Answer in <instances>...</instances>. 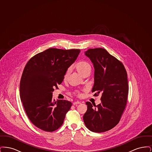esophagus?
I'll list each match as a JSON object with an SVG mask.
<instances>
[{"label":"esophagus","instance_id":"obj_1","mask_svg":"<svg viewBox=\"0 0 152 152\" xmlns=\"http://www.w3.org/2000/svg\"><path fill=\"white\" fill-rule=\"evenodd\" d=\"M81 104V102H80L79 101H75L73 102V105H77V104Z\"/></svg>","mask_w":152,"mask_h":152}]
</instances>
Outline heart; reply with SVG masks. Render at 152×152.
<instances>
[{
	"mask_svg": "<svg viewBox=\"0 0 152 152\" xmlns=\"http://www.w3.org/2000/svg\"><path fill=\"white\" fill-rule=\"evenodd\" d=\"M76 68L77 69V71H78V72L79 73L80 75H82L83 73L86 72L88 69H91V65L87 61H80L76 64ZM69 72H70L69 69L66 71L65 75H64L65 79L68 77Z\"/></svg>",
	"mask_w": 152,
	"mask_h": 152,
	"instance_id": "b5f03b06",
	"label": "heart"
}]
</instances>
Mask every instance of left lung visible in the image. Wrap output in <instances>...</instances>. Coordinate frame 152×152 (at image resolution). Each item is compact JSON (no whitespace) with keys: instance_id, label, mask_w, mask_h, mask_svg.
Instances as JSON below:
<instances>
[{"instance_id":"8db88e82","label":"left lung","mask_w":152,"mask_h":152,"mask_svg":"<svg viewBox=\"0 0 152 152\" xmlns=\"http://www.w3.org/2000/svg\"><path fill=\"white\" fill-rule=\"evenodd\" d=\"M85 55L94 66V84L92 92L101 93L98 105L87 102L84 122L89 130L97 133L110 130L119 123L126 105L128 83L123 64L104 48L89 49Z\"/></svg>"}]
</instances>
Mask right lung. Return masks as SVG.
Wrapping results in <instances>:
<instances>
[{
    "mask_svg": "<svg viewBox=\"0 0 152 152\" xmlns=\"http://www.w3.org/2000/svg\"><path fill=\"white\" fill-rule=\"evenodd\" d=\"M80 50L49 48L31 58L26 65L20 83V95L30 121L36 127L53 132L64 122L72 103L52 99V92L64 78L77 59Z\"/></svg>",
    "mask_w": 152,
    "mask_h": 152,
    "instance_id": "right-lung-1",
    "label": "right lung"
}]
</instances>
